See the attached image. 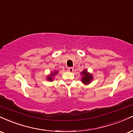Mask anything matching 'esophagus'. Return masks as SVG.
Here are the masks:
<instances>
[{
  "mask_svg": "<svg viewBox=\"0 0 133 133\" xmlns=\"http://www.w3.org/2000/svg\"><path fill=\"white\" fill-rule=\"evenodd\" d=\"M68 71L69 72H72L74 71V68H69Z\"/></svg>",
  "mask_w": 133,
  "mask_h": 133,
  "instance_id": "34e87169",
  "label": "esophagus"
}]
</instances>
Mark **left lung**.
Listing matches in <instances>:
<instances>
[{
    "instance_id": "1",
    "label": "left lung",
    "mask_w": 133,
    "mask_h": 133,
    "mask_svg": "<svg viewBox=\"0 0 133 133\" xmlns=\"http://www.w3.org/2000/svg\"><path fill=\"white\" fill-rule=\"evenodd\" d=\"M81 74L82 75L81 81L85 85H89V84H90L91 82L93 81V79H94L92 74L89 72L87 69H84L81 73Z\"/></svg>"
}]
</instances>
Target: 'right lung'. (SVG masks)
<instances>
[{"instance_id":"right-lung-1","label":"right lung","mask_w":133,"mask_h":133,"mask_svg":"<svg viewBox=\"0 0 133 133\" xmlns=\"http://www.w3.org/2000/svg\"><path fill=\"white\" fill-rule=\"evenodd\" d=\"M58 73V71H54L53 72H51L50 74H49L48 76H47V77H46V79L49 81H53L54 77Z\"/></svg>"}]
</instances>
